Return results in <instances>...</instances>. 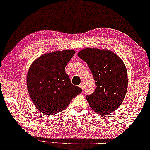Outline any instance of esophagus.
Here are the masks:
<instances>
[{
	"mask_svg": "<svg viewBox=\"0 0 150 150\" xmlns=\"http://www.w3.org/2000/svg\"><path fill=\"white\" fill-rule=\"evenodd\" d=\"M79 86H80V88H82V90H84V84L83 82H82L81 83V84L79 85Z\"/></svg>",
	"mask_w": 150,
	"mask_h": 150,
	"instance_id": "obj_1",
	"label": "esophagus"
}]
</instances>
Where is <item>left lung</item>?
Segmentation results:
<instances>
[{
	"label": "left lung",
	"instance_id": "obj_1",
	"mask_svg": "<svg viewBox=\"0 0 150 150\" xmlns=\"http://www.w3.org/2000/svg\"><path fill=\"white\" fill-rule=\"evenodd\" d=\"M78 56L87 63L96 88L86 100L92 109L106 116L118 108L126 96L128 80L126 66L118 56L108 50L83 49Z\"/></svg>",
	"mask_w": 150,
	"mask_h": 150
}]
</instances>
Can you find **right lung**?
<instances>
[{"label": "right lung", "instance_id": "1", "mask_svg": "<svg viewBox=\"0 0 150 150\" xmlns=\"http://www.w3.org/2000/svg\"><path fill=\"white\" fill-rule=\"evenodd\" d=\"M74 50L45 54L34 60L26 77L28 91L39 111L45 114H58L66 108L74 98L82 92L72 84L65 67Z\"/></svg>", "mask_w": 150, "mask_h": 150}]
</instances>
